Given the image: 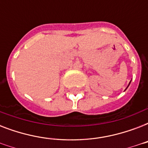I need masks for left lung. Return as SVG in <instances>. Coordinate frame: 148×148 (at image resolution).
Instances as JSON below:
<instances>
[{
    "instance_id": "8db88e82",
    "label": "left lung",
    "mask_w": 148,
    "mask_h": 148,
    "mask_svg": "<svg viewBox=\"0 0 148 148\" xmlns=\"http://www.w3.org/2000/svg\"><path fill=\"white\" fill-rule=\"evenodd\" d=\"M130 83H131V82H130ZM129 86V85H128ZM128 86H127V87H128Z\"/></svg>"
}]
</instances>
